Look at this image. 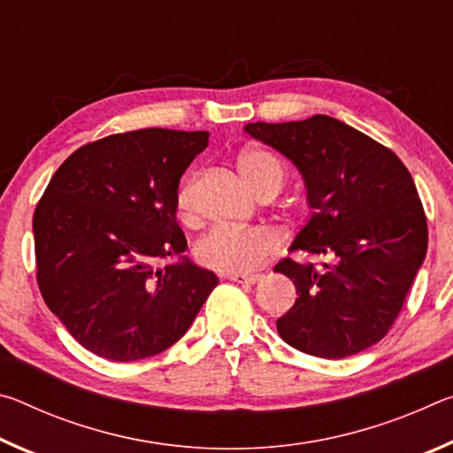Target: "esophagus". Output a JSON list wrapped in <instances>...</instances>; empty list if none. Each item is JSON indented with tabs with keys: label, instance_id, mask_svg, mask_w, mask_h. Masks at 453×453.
Instances as JSON below:
<instances>
[{
	"label": "esophagus",
	"instance_id": "obj_1",
	"mask_svg": "<svg viewBox=\"0 0 453 453\" xmlns=\"http://www.w3.org/2000/svg\"><path fill=\"white\" fill-rule=\"evenodd\" d=\"M227 278L232 280V281H237V283H245V286H254V283H257L259 280H262V275H248V273H229Z\"/></svg>",
	"mask_w": 453,
	"mask_h": 453
}]
</instances>
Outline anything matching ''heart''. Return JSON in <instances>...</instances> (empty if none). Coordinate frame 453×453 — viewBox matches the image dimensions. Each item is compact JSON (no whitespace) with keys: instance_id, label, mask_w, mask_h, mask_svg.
I'll return each mask as SVG.
<instances>
[{"instance_id":"obj_1","label":"heart","mask_w":453,"mask_h":453,"mask_svg":"<svg viewBox=\"0 0 453 453\" xmlns=\"http://www.w3.org/2000/svg\"><path fill=\"white\" fill-rule=\"evenodd\" d=\"M237 170L248 188L257 194L262 188H281L286 172L270 151L248 150L237 159ZM194 180H186L175 191V210L181 219H191ZM278 248V237L265 227H218L196 243V259L203 267L224 273H248L264 265Z\"/></svg>"}]
</instances>
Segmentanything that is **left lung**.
<instances>
[{
    "label": "left lung",
    "instance_id": "obj_1",
    "mask_svg": "<svg viewBox=\"0 0 453 453\" xmlns=\"http://www.w3.org/2000/svg\"><path fill=\"white\" fill-rule=\"evenodd\" d=\"M300 170L311 218L289 251L329 264L281 259L294 308L281 340L303 354L342 359L378 343L402 311L427 250L426 213L408 167L386 145L329 116L243 127Z\"/></svg>",
    "mask_w": 453,
    "mask_h": 453
}]
</instances>
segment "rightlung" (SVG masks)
Instances as JSON below:
<instances>
[{
    "label": "right lung",
    "instance_id": "obj_1",
    "mask_svg": "<svg viewBox=\"0 0 453 453\" xmlns=\"http://www.w3.org/2000/svg\"><path fill=\"white\" fill-rule=\"evenodd\" d=\"M208 132L137 129L81 145L34 213L37 286L75 342L111 362L173 346L218 286L181 256L175 191ZM179 262L156 271L157 258Z\"/></svg>",
    "mask_w": 453,
    "mask_h": 453
}]
</instances>
